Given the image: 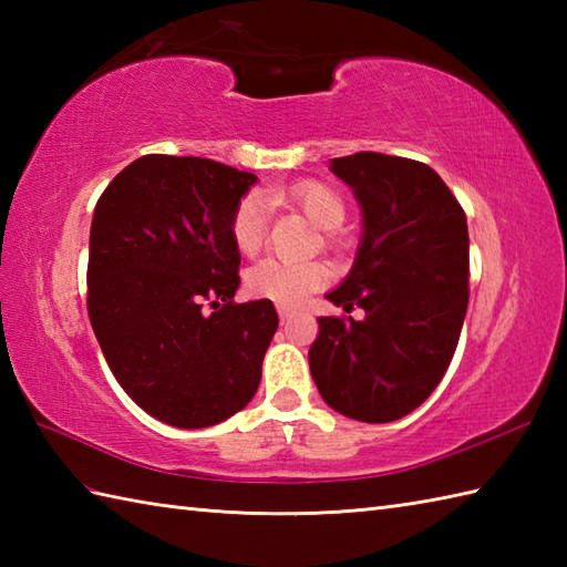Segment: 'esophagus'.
I'll return each instance as SVG.
<instances>
[{"instance_id":"1","label":"esophagus","mask_w":567,"mask_h":567,"mask_svg":"<svg viewBox=\"0 0 567 567\" xmlns=\"http://www.w3.org/2000/svg\"><path fill=\"white\" fill-rule=\"evenodd\" d=\"M277 315H280V321H287V319L295 317V309H290V307H277Z\"/></svg>"}]
</instances>
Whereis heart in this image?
I'll use <instances>...</instances> for the list:
<instances>
[{
    "instance_id": "1",
    "label": "heart",
    "mask_w": 567,
    "mask_h": 567,
    "mask_svg": "<svg viewBox=\"0 0 567 567\" xmlns=\"http://www.w3.org/2000/svg\"><path fill=\"white\" fill-rule=\"evenodd\" d=\"M275 199L290 202L297 209L307 214L311 224L323 231H336L346 219V204L336 189L315 179H305L290 187L275 189ZM268 231V207L258 195L240 197L231 216V238L234 246L250 256L256 252ZM248 295L258 299H270L282 307H297L299 302L321 290L329 282V270L321 262H292L265 258L248 268L246 277Z\"/></svg>"
}]
</instances>
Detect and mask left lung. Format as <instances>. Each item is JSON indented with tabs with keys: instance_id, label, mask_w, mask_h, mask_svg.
Returning <instances> with one entry per match:
<instances>
[{
	"instance_id": "obj_1",
	"label": "left lung",
	"mask_w": 567,
	"mask_h": 567,
	"mask_svg": "<svg viewBox=\"0 0 567 567\" xmlns=\"http://www.w3.org/2000/svg\"><path fill=\"white\" fill-rule=\"evenodd\" d=\"M363 209V244L336 307L365 319L319 317L309 368L336 412L388 424L414 412L449 370L467 311V221L426 163L384 153L331 161Z\"/></svg>"
}]
</instances>
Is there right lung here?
I'll list each match as a JSON object with an SVG mask.
<instances>
[{"label": "right lung", "mask_w": 567, "mask_h": 567, "mask_svg": "<svg viewBox=\"0 0 567 567\" xmlns=\"http://www.w3.org/2000/svg\"><path fill=\"white\" fill-rule=\"evenodd\" d=\"M256 175L189 155L126 165L94 207L87 315L116 382L177 429L214 426L256 394L277 331L270 299L236 305L231 216Z\"/></svg>", "instance_id": "add662e5"}]
</instances>
